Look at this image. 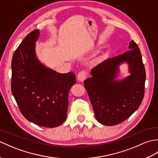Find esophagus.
<instances>
[{
    "mask_svg": "<svg viewBox=\"0 0 158 158\" xmlns=\"http://www.w3.org/2000/svg\"><path fill=\"white\" fill-rule=\"evenodd\" d=\"M87 77V73L84 70H82V71H80L78 73V75H77V79L79 81H83L84 79L86 78Z\"/></svg>",
    "mask_w": 158,
    "mask_h": 158,
    "instance_id": "34e87169",
    "label": "esophagus"
}]
</instances>
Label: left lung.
Segmentation results:
<instances>
[{
    "mask_svg": "<svg viewBox=\"0 0 158 158\" xmlns=\"http://www.w3.org/2000/svg\"><path fill=\"white\" fill-rule=\"evenodd\" d=\"M128 51L108 58L92 69L85 79L88 92L98 122L105 126L122 123L139 109L145 92L146 73L139 46L133 41ZM126 63L130 75L116 80L119 66Z\"/></svg>",
    "mask_w": 158,
    "mask_h": 158,
    "instance_id": "1",
    "label": "left lung"
}]
</instances>
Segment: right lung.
<instances>
[{"mask_svg":"<svg viewBox=\"0 0 158 158\" xmlns=\"http://www.w3.org/2000/svg\"><path fill=\"white\" fill-rule=\"evenodd\" d=\"M39 35V30L29 33L13 56L11 92L26 119L55 127L66 119L69 92L76 78L72 72L57 73L40 62L35 52Z\"/></svg>","mask_w":158,"mask_h":158,"instance_id":"right-lung-1","label":"right lung"}]
</instances>
